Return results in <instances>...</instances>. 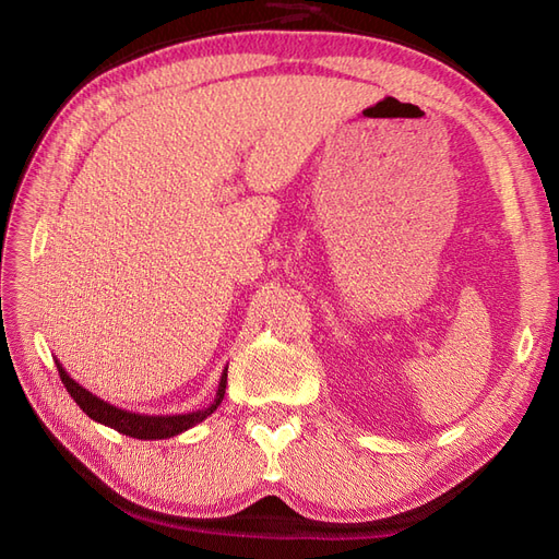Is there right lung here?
Listing matches in <instances>:
<instances>
[{
  "mask_svg": "<svg viewBox=\"0 0 559 559\" xmlns=\"http://www.w3.org/2000/svg\"><path fill=\"white\" fill-rule=\"evenodd\" d=\"M60 370V380L67 386V392L76 401L79 408L86 413L91 419L99 421V425L111 427L118 433L130 436V438H140V441H158V438H173L183 431H189L191 427L200 425L202 419H207L218 405L224 401L226 394V384H228V368H224L222 380H218V389L214 401L202 411L193 413H181V415H142V413H132L126 408H118V405H111L95 396L88 389H83L72 376L67 373L60 361H56Z\"/></svg>",
  "mask_w": 559,
  "mask_h": 559,
  "instance_id": "right-lung-1",
  "label": "right lung"
}]
</instances>
